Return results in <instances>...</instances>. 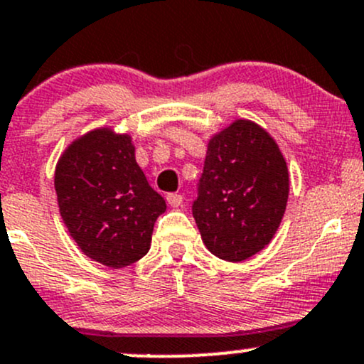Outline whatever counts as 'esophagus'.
I'll return each instance as SVG.
<instances>
[{
  "label": "esophagus",
  "mask_w": 364,
  "mask_h": 364,
  "mask_svg": "<svg viewBox=\"0 0 364 364\" xmlns=\"http://www.w3.org/2000/svg\"><path fill=\"white\" fill-rule=\"evenodd\" d=\"M166 198H167V202H169L171 208H179V205L183 204V195H179V193H169Z\"/></svg>",
  "instance_id": "obj_1"
}]
</instances>
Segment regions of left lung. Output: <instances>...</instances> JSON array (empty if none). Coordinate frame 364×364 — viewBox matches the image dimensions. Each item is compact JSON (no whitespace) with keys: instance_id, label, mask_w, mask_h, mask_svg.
<instances>
[{"instance_id":"obj_1","label":"left lung","mask_w":364,"mask_h":364,"mask_svg":"<svg viewBox=\"0 0 364 364\" xmlns=\"http://www.w3.org/2000/svg\"><path fill=\"white\" fill-rule=\"evenodd\" d=\"M288 167L277 144L247 120L209 141L192 213L214 256L242 262L272 240L288 204Z\"/></svg>"}]
</instances>
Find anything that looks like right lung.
I'll list each match as a JSON object with an SVG mask.
<instances>
[{
	"label": "right lung",
	"instance_id": "add662e5",
	"mask_svg": "<svg viewBox=\"0 0 364 364\" xmlns=\"http://www.w3.org/2000/svg\"><path fill=\"white\" fill-rule=\"evenodd\" d=\"M60 216L80 250L112 269L150 250L166 200L137 166L129 136L97 129L76 139L55 169Z\"/></svg>",
	"mask_w": 364,
	"mask_h": 364
}]
</instances>
